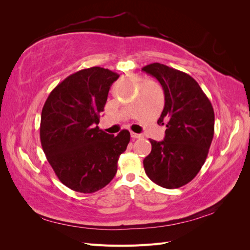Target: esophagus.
<instances>
[{
	"mask_svg": "<svg viewBox=\"0 0 250 250\" xmlns=\"http://www.w3.org/2000/svg\"><path fill=\"white\" fill-rule=\"evenodd\" d=\"M130 135L132 139H141L143 138V135L140 134V133H135V132H130Z\"/></svg>",
	"mask_w": 250,
	"mask_h": 250,
	"instance_id": "esophagus-1",
	"label": "esophagus"
}]
</instances>
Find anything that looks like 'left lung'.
Here are the masks:
<instances>
[{
  "label": "left lung",
  "mask_w": 250,
  "mask_h": 250,
  "mask_svg": "<svg viewBox=\"0 0 250 250\" xmlns=\"http://www.w3.org/2000/svg\"><path fill=\"white\" fill-rule=\"evenodd\" d=\"M142 71L163 86L165 106L157 124L167 127L163 141L150 140L152 149L143 162L144 169L154 184L180 188L197 175L207 160L214 138V109L190 75L158 62Z\"/></svg>",
  "instance_id": "1"
}]
</instances>
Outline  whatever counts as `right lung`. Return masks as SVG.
Returning <instances> with one entry per match:
<instances>
[{
  "mask_svg": "<svg viewBox=\"0 0 250 250\" xmlns=\"http://www.w3.org/2000/svg\"><path fill=\"white\" fill-rule=\"evenodd\" d=\"M120 75L100 66L78 71L52 90L41 120L42 147L59 180L71 190L94 193L115 177L130 133L101 130L100 113Z\"/></svg>",
  "mask_w": 250,
  "mask_h": 250,
  "instance_id": "obj_1",
  "label": "right lung"
}]
</instances>
